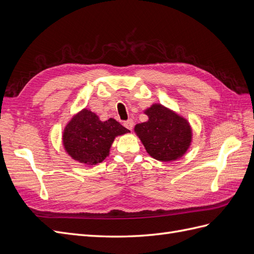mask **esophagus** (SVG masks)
Here are the masks:
<instances>
[{
  "instance_id": "1",
  "label": "esophagus",
  "mask_w": 254,
  "mask_h": 254,
  "mask_svg": "<svg viewBox=\"0 0 254 254\" xmlns=\"http://www.w3.org/2000/svg\"><path fill=\"white\" fill-rule=\"evenodd\" d=\"M133 125H134V122H133V120H131V119H129V120H127V121L124 122V126H125L127 129H129V130H132Z\"/></svg>"
}]
</instances>
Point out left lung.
I'll return each mask as SVG.
<instances>
[{
  "label": "left lung",
  "instance_id": "obj_1",
  "mask_svg": "<svg viewBox=\"0 0 254 254\" xmlns=\"http://www.w3.org/2000/svg\"><path fill=\"white\" fill-rule=\"evenodd\" d=\"M144 113L148 121L136 124L134 132L148 155L162 162L180 159L193 137L188 120L161 104H152Z\"/></svg>",
  "mask_w": 254,
  "mask_h": 254
}]
</instances>
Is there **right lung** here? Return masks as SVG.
<instances>
[{"label":"right lung","instance_id":"add662e5","mask_svg":"<svg viewBox=\"0 0 254 254\" xmlns=\"http://www.w3.org/2000/svg\"><path fill=\"white\" fill-rule=\"evenodd\" d=\"M128 132L117 120L111 118L102 122L96 113L84 108L68 121L63 133V143L73 160L91 166L103 162L109 156L115 137Z\"/></svg>","mask_w":254,"mask_h":254}]
</instances>
